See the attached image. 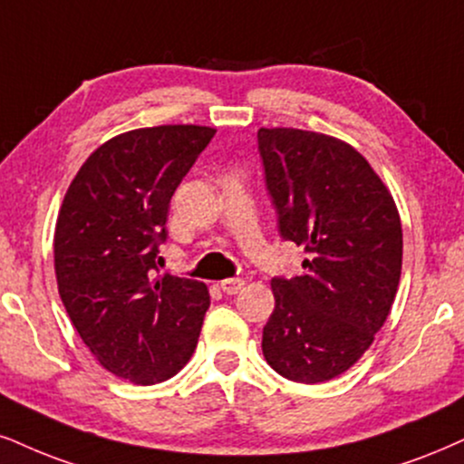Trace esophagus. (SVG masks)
<instances>
[{
    "mask_svg": "<svg viewBox=\"0 0 464 464\" xmlns=\"http://www.w3.org/2000/svg\"><path fill=\"white\" fill-rule=\"evenodd\" d=\"M219 285H221V290L226 295H237V293H241V290H243L245 282L241 277H227V279H223Z\"/></svg>",
    "mask_w": 464,
    "mask_h": 464,
    "instance_id": "obj_1",
    "label": "esophagus"
}]
</instances>
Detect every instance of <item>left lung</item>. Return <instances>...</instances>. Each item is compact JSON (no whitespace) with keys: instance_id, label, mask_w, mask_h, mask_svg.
I'll use <instances>...</instances> for the list:
<instances>
[{"instance_id":"left-lung-1","label":"left lung","mask_w":464,"mask_h":464,"mask_svg":"<svg viewBox=\"0 0 464 464\" xmlns=\"http://www.w3.org/2000/svg\"><path fill=\"white\" fill-rule=\"evenodd\" d=\"M258 148L279 234L307 251L301 276L273 277L276 310L262 353L284 379L331 381L362 359L396 299V202L372 165L337 137L262 127Z\"/></svg>"}]
</instances>
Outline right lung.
Returning <instances> with one entry per match:
<instances>
[{
	"instance_id": "right-lung-1",
	"label": "right lung",
	"mask_w": 464,
	"mask_h": 464,
	"mask_svg": "<svg viewBox=\"0 0 464 464\" xmlns=\"http://www.w3.org/2000/svg\"><path fill=\"white\" fill-rule=\"evenodd\" d=\"M217 129L161 124L120 133L85 159L53 234L55 279L96 362L135 385L185 368L210 305L204 282L157 276L169 199Z\"/></svg>"
}]
</instances>
